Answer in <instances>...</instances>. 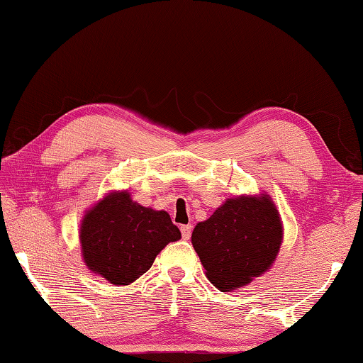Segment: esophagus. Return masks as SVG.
<instances>
[{
  "mask_svg": "<svg viewBox=\"0 0 363 363\" xmlns=\"http://www.w3.org/2000/svg\"><path fill=\"white\" fill-rule=\"evenodd\" d=\"M181 234H182V239H191V234H192V226L191 224H182L181 226Z\"/></svg>",
  "mask_w": 363,
  "mask_h": 363,
  "instance_id": "34e87169",
  "label": "esophagus"
}]
</instances>
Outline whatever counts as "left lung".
I'll use <instances>...</instances> for the list:
<instances>
[{
  "mask_svg": "<svg viewBox=\"0 0 363 363\" xmlns=\"http://www.w3.org/2000/svg\"><path fill=\"white\" fill-rule=\"evenodd\" d=\"M281 240L283 226L268 197L229 199L192 233V245L206 276L223 292L267 272Z\"/></svg>",
  "mask_w": 363,
  "mask_h": 363,
  "instance_id": "left-lung-1",
  "label": "left lung"
}]
</instances>
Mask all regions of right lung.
<instances>
[{"label":"right lung","instance_id":"obj_1","mask_svg":"<svg viewBox=\"0 0 363 363\" xmlns=\"http://www.w3.org/2000/svg\"><path fill=\"white\" fill-rule=\"evenodd\" d=\"M179 239L181 231L168 213L132 202L128 192L106 195L80 226L87 267L116 286L134 283L166 245Z\"/></svg>","mask_w":363,"mask_h":363}]
</instances>
